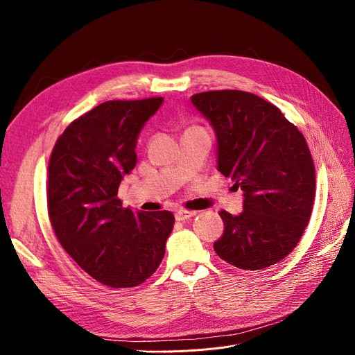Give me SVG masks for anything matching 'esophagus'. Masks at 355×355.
Returning a JSON list of instances; mask_svg holds the SVG:
<instances>
[{
  "label": "esophagus",
  "instance_id": "esophagus-1",
  "mask_svg": "<svg viewBox=\"0 0 355 355\" xmlns=\"http://www.w3.org/2000/svg\"><path fill=\"white\" fill-rule=\"evenodd\" d=\"M197 211H189V210H176L175 211V216L178 220H187L192 216H196Z\"/></svg>",
  "mask_w": 355,
  "mask_h": 355
}]
</instances>
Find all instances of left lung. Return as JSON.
Wrapping results in <instances>:
<instances>
[{"instance_id": "1", "label": "left lung", "mask_w": 355, "mask_h": 355, "mask_svg": "<svg viewBox=\"0 0 355 355\" xmlns=\"http://www.w3.org/2000/svg\"><path fill=\"white\" fill-rule=\"evenodd\" d=\"M194 108L216 136L218 170L244 196L237 216L222 210L220 259L259 271L292 252L306 228L315 196V170L305 137L283 112L253 93L204 92Z\"/></svg>"}]
</instances>
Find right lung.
<instances>
[{
	"label": "right lung",
	"mask_w": 355,
	"mask_h": 355,
	"mask_svg": "<svg viewBox=\"0 0 355 355\" xmlns=\"http://www.w3.org/2000/svg\"><path fill=\"white\" fill-rule=\"evenodd\" d=\"M163 102H103L67 127L50 157L47 202L56 237L85 272L114 288L142 284L157 271L175 225L171 211H133L116 197L136 166L137 137Z\"/></svg>",
	"instance_id": "add662e5"
}]
</instances>
